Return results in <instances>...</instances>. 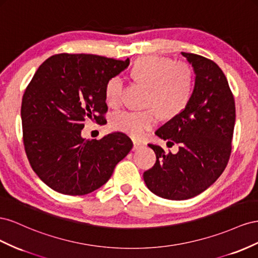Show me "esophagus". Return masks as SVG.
<instances>
[{"label": "esophagus", "mask_w": 258, "mask_h": 258, "mask_svg": "<svg viewBox=\"0 0 258 258\" xmlns=\"http://www.w3.org/2000/svg\"><path fill=\"white\" fill-rule=\"evenodd\" d=\"M145 146V144L144 143H142V142H138V141H134L133 142V150H138V149H141L142 147H144Z\"/></svg>", "instance_id": "esophagus-1"}]
</instances>
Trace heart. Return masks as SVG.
Returning a JSON list of instances; mask_svg holds the SVG:
<instances>
[{
	"label": "heart",
	"instance_id": "heart-1",
	"mask_svg": "<svg viewBox=\"0 0 258 258\" xmlns=\"http://www.w3.org/2000/svg\"><path fill=\"white\" fill-rule=\"evenodd\" d=\"M132 76L148 86L144 111L116 112L111 126L133 138H142L158 123L159 112L164 117H173L186 108L192 96L195 73L191 66L167 57L146 56L139 58L132 67ZM124 90L123 79L113 76L107 80L104 93L107 104L115 107L121 102Z\"/></svg>",
	"mask_w": 258,
	"mask_h": 258
}]
</instances>
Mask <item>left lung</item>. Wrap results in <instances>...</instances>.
Segmentation results:
<instances>
[{
    "label": "left lung",
    "instance_id": "1",
    "mask_svg": "<svg viewBox=\"0 0 258 258\" xmlns=\"http://www.w3.org/2000/svg\"><path fill=\"white\" fill-rule=\"evenodd\" d=\"M181 54L196 72L192 96L156 132L168 147L178 144L179 151L173 154L149 144L157 162L144 173L148 189L167 200H187L216 181L230 159L235 121L233 94L223 70L209 58Z\"/></svg>",
    "mask_w": 258,
    "mask_h": 258
}]
</instances>
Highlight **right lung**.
Instances as JSON below:
<instances>
[{
  "label": "right lung",
  "mask_w": 258,
  "mask_h": 258,
  "mask_svg": "<svg viewBox=\"0 0 258 258\" xmlns=\"http://www.w3.org/2000/svg\"><path fill=\"white\" fill-rule=\"evenodd\" d=\"M130 59L91 54L50 56L36 70L21 102L27 158L40 179L63 195L83 196L111 177L133 144L123 133L84 139L85 121L104 124L107 80L126 69Z\"/></svg>",
  "instance_id": "obj_1"
}]
</instances>
